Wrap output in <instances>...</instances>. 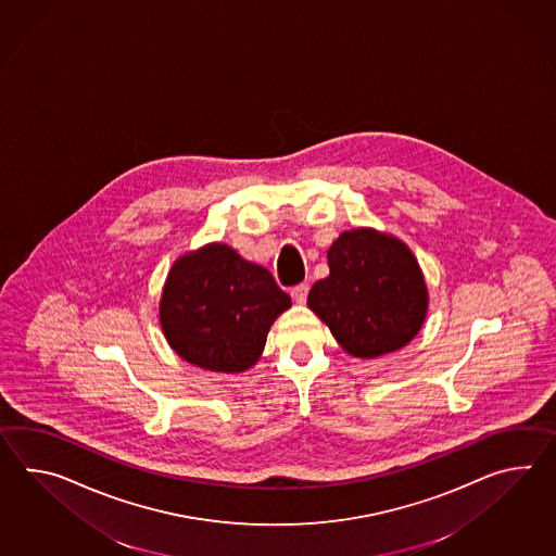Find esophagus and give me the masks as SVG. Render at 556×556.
I'll return each instance as SVG.
<instances>
[{"instance_id":"obj_1","label":"esophagus","mask_w":556,"mask_h":556,"mask_svg":"<svg viewBox=\"0 0 556 556\" xmlns=\"http://www.w3.org/2000/svg\"><path fill=\"white\" fill-rule=\"evenodd\" d=\"M308 293V285L307 283H299L291 289V296L295 299L296 303H305L307 301Z\"/></svg>"}]
</instances>
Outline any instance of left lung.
I'll return each instance as SVG.
<instances>
[{"label": "left lung", "mask_w": 556, "mask_h": 556, "mask_svg": "<svg viewBox=\"0 0 556 556\" xmlns=\"http://www.w3.org/2000/svg\"><path fill=\"white\" fill-rule=\"evenodd\" d=\"M329 277L308 291V307L355 357L393 353L419 333L427 287L417 261L399 239L370 229L339 235Z\"/></svg>", "instance_id": "8db88e82"}]
</instances>
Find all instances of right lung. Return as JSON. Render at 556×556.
<instances>
[{
  "instance_id": "1",
  "label": "right lung",
  "mask_w": 556,
  "mask_h": 556,
  "mask_svg": "<svg viewBox=\"0 0 556 556\" xmlns=\"http://www.w3.org/2000/svg\"><path fill=\"white\" fill-rule=\"evenodd\" d=\"M291 296L265 267L213 243L177 261L161 296V327L175 353L201 369L241 372L263 351Z\"/></svg>"
}]
</instances>
